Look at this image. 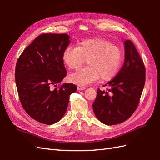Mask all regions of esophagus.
Masks as SVG:
<instances>
[{
  "label": "esophagus",
  "instance_id": "esophagus-1",
  "mask_svg": "<svg viewBox=\"0 0 160 160\" xmlns=\"http://www.w3.org/2000/svg\"><path fill=\"white\" fill-rule=\"evenodd\" d=\"M85 89V87H84V86H77V89L78 90H79V91H81V90H83V89Z\"/></svg>",
  "mask_w": 160,
  "mask_h": 160
}]
</instances>
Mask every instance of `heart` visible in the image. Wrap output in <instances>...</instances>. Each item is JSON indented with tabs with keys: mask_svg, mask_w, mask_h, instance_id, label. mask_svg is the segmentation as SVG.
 Segmentation results:
<instances>
[{
	"mask_svg": "<svg viewBox=\"0 0 160 160\" xmlns=\"http://www.w3.org/2000/svg\"><path fill=\"white\" fill-rule=\"evenodd\" d=\"M62 61L69 69H78L87 60L89 67L69 75L71 82L85 86L98 80H109L118 72L123 54L119 47L104 38H89L78 47L68 45L62 53Z\"/></svg>",
	"mask_w": 160,
	"mask_h": 160,
	"instance_id": "obj_1",
	"label": "heart"
}]
</instances>
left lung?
Returning <instances> with one entry per match:
<instances>
[{
  "label": "left lung",
  "mask_w": 160,
  "mask_h": 160,
  "mask_svg": "<svg viewBox=\"0 0 160 160\" xmlns=\"http://www.w3.org/2000/svg\"><path fill=\"white\" fill-rule=\"evenodd\" d=\"M125 60L118 75L104 86L108 91L97 89L93 110L100 122L116 125L125 122L137 108L145 83L143 61L131 41H124Z\"/></svg>",
  "instance_id": "obj_1"
}]
</instances>
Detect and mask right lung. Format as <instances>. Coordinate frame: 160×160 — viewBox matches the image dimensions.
Masks as SVG:
<instances>
[{"label":"right lung","instance_id":"obj_1","mask_svg":"<svg viewBox=\"0 0 160 160\" xmlns=\"http://www.w3.org/2000/svg\"><path fill=\"white\" fill-rule=\"evenodd\" d=\"M67 34H42L22 52L15 79L24 109L37 122L52 125L67 111L69 96L77 91L72 83L56 87L67 75L62 53L71 41Z\"/></svg>","mask_w":160,"mask_h":160}]
</instances>
